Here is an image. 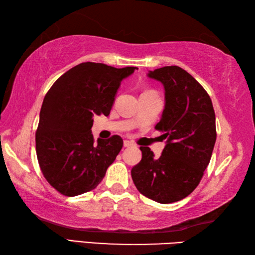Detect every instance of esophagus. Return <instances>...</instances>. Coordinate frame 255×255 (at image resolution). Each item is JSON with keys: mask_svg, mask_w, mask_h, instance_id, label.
<instances>
[{"mask_svg": "<svg viewBox=\"0 0 255 255\" xmlns=\"http://www.w3.org/2000/svg\"><path fill=\"white\" fill-rule=\"evenodd\" d=\"M132 145H134V143L132 141H129V140H125L124 141V147L129 148V147H132Z\"/></svg>", "mask_w": 255, "mask_h": 255, "instance_id": "obj_1", "label": "esophagus"}]
</instances>
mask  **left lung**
<instances>
[{
	"instance_id": "1",
	"label": "left lung",
	"mask_w": 255,
	"mask_h": 255,
	"mask_svg": "<svg viewBox=\"0 0 255 255\" xmlns=\"http://www.w3.org/2000/svg\"><path fill=\"white\" fill-rule=\"evenodd\" d=\"M164 88V110L155 129L164 132L159 158L140 147L142 159L131 169L138 191L161 204L178 202L197 187L216 142V117L207 92L191 74L171 66L149 71Z\"/></svg>"
}]
</instances>
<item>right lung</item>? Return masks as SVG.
Listing matches in <instances>:
<instances>
[{
  "label": "right lung",
  "instance_id": "add662e5",
  "mask_svg": "<svg viewBox=\"0 0 255 255\" xmlns=\"http://www.w3.org/2000/svg\"><path fill=\"white\" fill-rule=\"evenodd\" d=\"M137 69L83 62L48 91L36 131V153L42 174L59 193L78 196L104 178L123 148V139L115 134L95 143L93 117L110 115L122 81Z\"/></svg>",
  "mask_w": 255,
  "mask_h": 255
}]
</instances>
